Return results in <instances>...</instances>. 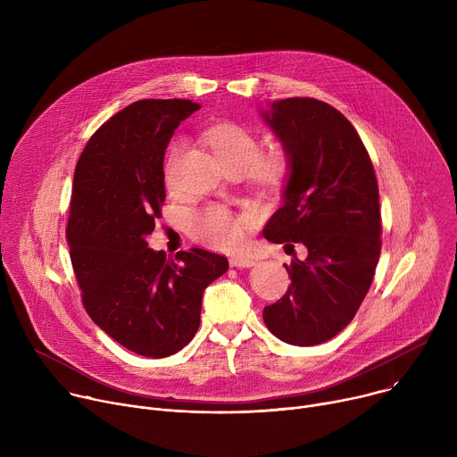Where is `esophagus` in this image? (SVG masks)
Masks as SVG:
<instances>
[{
    "mask_svg": "<svg viewBox=\"0 0 457 457\" xmlns=\"http://www.w3.org/2000/svg\"><path fill=\"white\" fill-rule=\"evenodd\" d=\"M229 264L233 268H253L254 260H251L247 256H233V258H229Z\"/></svg>",
    "mask_w": 457,
    "mask_h": 457,
    "instance_id": "34e87169",
    "label": "esophagus"
}]
</instances>
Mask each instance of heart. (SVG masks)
<instances>
[{
  "label": "heart",
  "mask_w": 457,
  "mask_h": 457,
  "mask_svg": "<svg viewBox=\"0 0 457 457\" xmlns=\"http://www.w3.org/2000/svg\"><path fill=\"white\" fill-rule=\"evenodd\" d=\"M204 137L228 171H245L258 186H278L289 170V159L282 148L258 154L260 145L256 136L242 124L229 120L219 122L206 129ZM175 152L177 148L168 157L166 177H170ZM251 222V217H235L226 208L212 206L191 219V231L212 247L237 249L244 242Z\"/></svg>",
  "instance_id": "obj_1"
}]
</instances>
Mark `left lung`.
I'll return each instance as SVG.
<instances>
[{"instance_id":"left-lung-1","label":"left lung","mask_w":457,"mask_h":457,"mask_svg":"<svg viewBox=\"0 0 457 457\" xmlns=\"http://www.w3.org/2000/svg\"><path fill=\"white\" fill-rule=\"evenodd\" d=\"M289 159L270 242L307 247L286 266L291 284L264 307L268 329L291 345H318L345 329L360 309L381 249L379 193L354 126L331 104L289 97L260 112Z\"/></svg>"}]
</instances>
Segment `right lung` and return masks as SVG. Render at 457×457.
Masks as SVG:
<instances>
[{
  "instance_id": "right-lung-1",
  "label": "right lung",
  "mask_w": 457,
  "mask_h": 457,
  "mask_svg": "<svg viewBox=\"0 0 457 457\" xmlns=\"http://www.w3.org/2000/svg\"><path fill=\"white\" fill-rule=\"evenodd\" d=\"M199 108L187 99L132 103L97 129L76 164L67 240L83 305L110 338L146 358L191 342L204 289L229 266L199 247L166 260L146 242L166 199L164 152Z\"/></svg>"
}]
</instances>
